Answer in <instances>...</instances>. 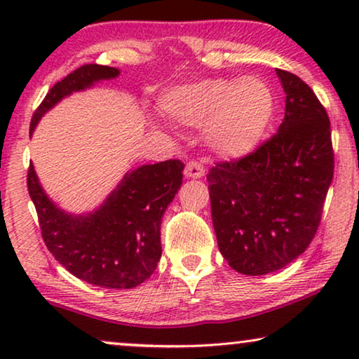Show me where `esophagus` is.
Masks as SVG:
<instances>
[{
	"mask_svg": "<svg viewBox=\"0 0 359 359\" xmlns=\"http://www.w3.org/2000/svg\"><path fill=\"white\" fill-rule=\"evenodd\" d=\"M204 175H205L204 166L201 165V163H198V161H189V163L186 165V168H184V176H186V178L198 180V178H203Z\"/></svg>",
	"mask_w": 359,
	"mask_h": 359,
	"instance_id": "esophagus-1",
	"label": "esophagus"
}]
</instances>
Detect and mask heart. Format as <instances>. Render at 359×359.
<instances>
[{
    "label": "heart",
    "mask_w": 359,
    "mask_h": 359,
    "mask_svg": "<svg viewBox=\"0 0 359 359\" xmlns=\"http://www.w3.org/2000/svg\"><path fill=\"white\" fill-rule=\"evenodd\" d=\"M170 121L186 127H204L209 151L222 160H238L257 150L274 112L271 88L263 78L237 80L204 78L176 86L160 97Z\"/></svg>",
    "instance_id": "b5f03b06"
}]
</instances>
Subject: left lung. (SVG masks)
Masks as SVG:
<instances>
[{
  "mask_svg": "<svg viewBox=\"0 0 359 359\" xmlns=\"http://www.w3.org/2000/svg\"><path fill=\"white\" fill-rule=\"evenodd\" d=\"M276 73L286 95L278 134L208 175L219 250L248 276L278 271L306 252L333 178L325 107L301 78L279 68Z\"/></svg>",
  "mask_w": 359,
  "mask_h": 359,
  "instance_id": "obj_1",
  "label": "left lung"
}]
</instances>
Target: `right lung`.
<instances>
[{
	"instance_id": "1",
	"label": "right lung",
	"mask_w": 359,
	"mask_h": 359,
	"mask_svg": "<svg viewBox=\"0 0 359 359\" xmlns=\"http://www.w3.org/2000/svg\"><path fill=\"white\" fill-rule=\"evenodd\" d=\"M116 76L117 68L96 63L76 68L47 93L34 112L29 134H34L41 117L63 97ZM183 170L180 160L142 165L124 175L100 208L72 214L48 198L31 163L27 189L48 252L73 276L95 286H139L154 274L161 258V217L181 188Z\"/></svg>"
}]
</instances>
